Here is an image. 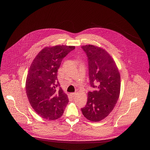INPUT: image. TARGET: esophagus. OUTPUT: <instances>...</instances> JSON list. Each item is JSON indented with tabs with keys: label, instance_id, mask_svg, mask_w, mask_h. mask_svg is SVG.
<instances>
[{
	"label": "esophagus",
	"instance_id": "esophagus-1",
	"mask_svg": "<svg viewBox=\"0 0 150 150\" xmlns=\"http://www.w3.org/2000/svg\"><path fill=\"white\" fill-rule=\"evenodd\" d=\"M71 94V96L72 97V98H74V97L75 96V94H76V93H71V94Z\"/></svg>",
	"mask_w": 150,
	"mask_h": 150
}]
</instances>
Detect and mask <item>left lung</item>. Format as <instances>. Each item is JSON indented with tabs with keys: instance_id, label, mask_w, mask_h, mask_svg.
I'll return each instance as SVG.
<instances>
[{
	"instance_id": "1",
	"label": "left lung",
	"mask_w": 150,
	"mask_h": 150,
	"mask_svg": "<svg viewBox=\"0 0 150 150\" xmlns=\"http://www.w3.org/2000/svg\"><path fill=\"white\" fill-rule=\"evenodd\" d=\"M88 57L90 85L95 89L88 93L86 106L81 111L94 122L105 119L114 109L120 91V76L114 59L103 49L92 45L82 46Z\"/></svg>"
}]
</instances>
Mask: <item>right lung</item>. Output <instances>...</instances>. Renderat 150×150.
Here are the masks:
<instances>
[{"mask_svg": "<svg viewBox=\"0 0 150 150\" xmlns=\"http://www.w3.org/2000/svg\"><path fill=\"white\" fill-rule=\"evenodd\" d=\"M74 49V46L64 45L46 47L30 67L26 92L31 106L43 118L58 119L69 103L67 96L57 80V72L62 59Z\"/></svg>", "mask_w": 150, "mask_h": 150, "instance_id": "right-lung-1", "label": "right lung"}]
</instances>
